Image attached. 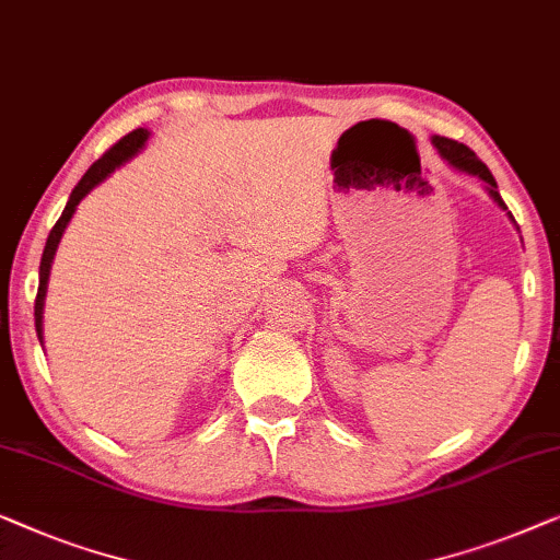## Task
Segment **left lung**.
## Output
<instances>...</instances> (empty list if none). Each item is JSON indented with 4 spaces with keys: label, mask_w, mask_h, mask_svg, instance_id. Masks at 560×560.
<instances>
[{
    "label": "left lung",
    "mask_w": 560,
    "mask_h": 560,
    "mask_svg": "<svg viewBox=\"0 0 560 560\" xmlns=\"http://www.w3.org/2000/svg\"><path fill=\"white\" fill-rule=\"evenodd\" d=\"M432 143L436 145V151L442 153V159L450 161V166H455L457 172H465V174H469V176H477V179H482V182H485V189H488L490 197L498 201V207L508 209L505 201H502V197H500L495 179H492L490 168L485 166L482 161L475 156L472 149H467L465 143H457V141H452V139H444V136H434ZM510 220H513V214H510Z\"/></svg>",
    "instance_id": "left-lung-1"
}]
</instances>
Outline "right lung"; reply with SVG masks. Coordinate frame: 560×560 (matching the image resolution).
<instances>
[{"instance_id": "right-lung-1", "label": "right lung", "mask_w": 560, "mask_h": 560, "mask_svg": "<svg viewBox=\"0 0 560 560\" xmlns=\"http://www.w3.org/2000/svg\"><path fill=\"white\" fill-rule=\"evenodd\" d=\"M145 139H149V131H143V128H136L128 136H124L116 145H110L108 151L103 153V156L95 161V164L88 168L83 179L78 182L75 189H72L68 205H65L60 220L55 222V226L50 230V237L45 242V249H43V260H39V288H37V298H35V328H37V338L39 343H43V311H45V295H47V280H50V267L55 260V253H58V245L62 240V232L68 222L72 220V214H75V207L80 205V199L85 197L88 191L95 189L105 176H110L113 172L120 164H126L128 159L136 156L143 149Z\"/></svg>"}]
</instances>
